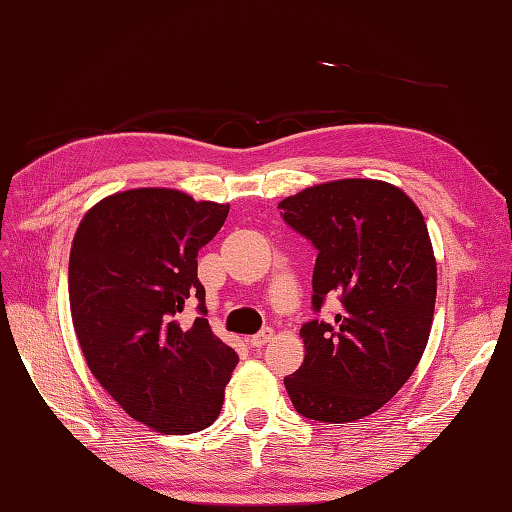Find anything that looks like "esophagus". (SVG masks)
<instances>
[{
  "label": "esophagus",
  "instance_id": "1",
  "mask_svg": "<svg viewBox=\"0 0 512 512\" xmlns=\"http://www.w3.org/2000/svg\"><path fill=\"white\" fill-rule=\"evenodd\" d=\"M272 336H274L272 327H265V330H260L258 334H254L252 339H249V343H252L254 347H263V345H267L269 341H272Z\"/></svg>",
  "mask_w": 512,
  "mask_h": 512
}]
</instances>
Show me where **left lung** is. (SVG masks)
Returning a JSON list of instances; mask_svg holds the SVG:
<instances>
[{
	"label": "left lung",
	"instance_id": "left-lung-1",
	"mask_svg": "<svg viewBox=\"0 0 512 512\" xmlns=\"http://www.w3.org/2000/svg\"><path fill=\"white\" fill-rule=\"evenodd\" d=\"M281 216L316 247L312 310L339 301L332 321L301 327L303 365L285 376L298 414L323 423L368 417L410 379L426 350L437 263L426 220L381 180L325 182L285 198Z\"/></svg>",
	"mask_w": 512,
	"mask_h": 512
}]
</instances>
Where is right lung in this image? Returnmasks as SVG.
I'll list each match as a JSON object with an SVG mask.
<instances>
[{"label":"right lung","mask_w":512,"mask_h":512,"mask_svg":"<svg viewBox=\"0 0 512 512\" xmlns=\"http://www.w3.org/2000/svg\"><path fill=\"white\" fill-rule=\"evenodd\" d=\"M229 205L176 189H131L100 200L75 231L69 298L95 379L136 421L165 435L211 426L238 354L211 332L198 252ZM199 316L180 326L179 312Z\"/></svg>","instance_id":"obj_1"}]
</instances>
